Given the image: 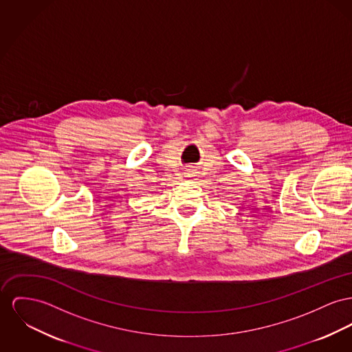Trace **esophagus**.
<instances>
[{"mask_svg":"<svg viewBox=\"0 0 352 352\" xmlns=\"http://www.w3.org/2000/svg\"><path fill=\"white\" fill-rule=\"evenodd\" d=\"M188 176H189V177H192V176H195V175H192V173H188Z\"/></svg>","mask_w":352,"mask_h":352,"instance_id":"obj_1","label":"esophagus"}]
</instances>
